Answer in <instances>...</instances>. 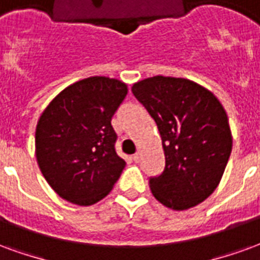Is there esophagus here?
Returning a JSON list of instances; mask_svg holds the SVG:
<instances>
[{
    "label": "esophagus",
    "mask_w": 260,
    "mask_h": 260,
    "mask_svg": "<svg viewBox=\"0 0 260 260\" xmlns=\"http://www.w3.org/2000/svg\"><path fill=\"white\" fill-rule=\"evenodd\" d=\"M132 159H134L135 162H139V159H140V154H139V153H136V154L132 155Z\"/></svg>",
    "instance_id": "esophagus-1"
}]
</instances>
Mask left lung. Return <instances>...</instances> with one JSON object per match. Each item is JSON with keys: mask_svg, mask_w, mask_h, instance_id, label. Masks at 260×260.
I'll use <instances>...</instances> for the list:
<instances>
[{"mask_svg": "<svg viewBox=\"0 0 260 260\" xmlns=\"http://www.w3.org/2000/svg\"><path fill=\"white\" fill-rule=\"evenodd\" d=\"M132 93L154 118L165 168L149 180L159 203L175 211L199 205L218 187L233 138L222 103L186 78L155 76L136 82Z\"/></svg>", "mask_w": 260, "mask_h": 260, "instance_id": "1", "label": "left lung"}]
</instances>
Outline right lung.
Segmentation results:
<instances>
[{"label": "right lung", "instance_id": "add662e5", "mask_svg": "<svg viewBox=\"0 0 260 260\" xmlns=\"http://www.w3.org/2000/svg\"><path fill=\"white\" fill-rule=\"evenodd\" d=\"M126 84L89 77L64 88L42 111L36 157L44 178L61 199L88 207L110 193L125 161L115 153L111 118Z\"/></svg>", "mask_w": 260, "mask_h": 260}]
</instances>
